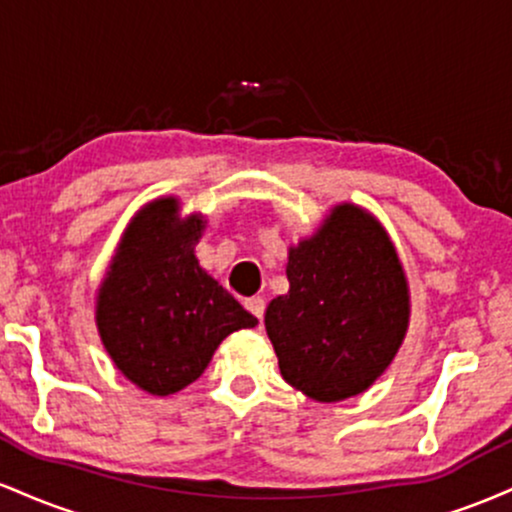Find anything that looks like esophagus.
Returning a JSON list of instances; mask_svg holds the SVG:
<instances>
[{
  "instance_id": "34e87169",
  "label": "esophagus",
  "mask_w": 512,
  "mask_h": 512,
  "mask_svg": "<svg viewBox=\"0 0 512 512\" xmlns=\"http://www.w3.org/2000/svg\"><path fill=\"white\" fill-rule=\"evenodd\" d=\"M245 308H248L250 313L257 317V320H262V315H264V298H260V296L248 298V301H245Z\"/></svg>"
}]
</instances>
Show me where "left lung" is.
<instances>
[{
    "label": "left lung",
    "mask_w": 512,
    "mask_h": 512,
    "mask_svg": "<svg viewBox=\"0 0 512 512\" xmlns=\"http://www.w3.org/2000/svg\"><path fill=\"white\" fill-rule=\"evenodd\" d=\"M289 293L267 305L264 327L284 380L317 402L366 392L404 342L409 284L380 221L337 204L289 248Z\"/></svg>",
    "instance_id": "8db88e82"
}]
</instances>
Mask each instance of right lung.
Segmentation results:
<instances>
[{"label":"right lung","instance_id":"add662e5","mask_svg":"<svg viewBox=\"0 0 512 512\" xmlns=\"http://www.w3.org/2000/svg\"><path fill=\"white\" fill-rule=\"evenodd\" d=\"M204 216L161 197L129 221L96 296L101 342L122 375L166 397L195 383L231 332L257 317L199 267Z\"/></svg>","mask_w":512,"mask_h":512}]
</instances>
